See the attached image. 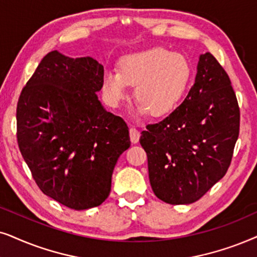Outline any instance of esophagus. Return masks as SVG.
Returning a JSON list of instances; mask_svg holds the SVG:
<instances>
[{"instance_id": "34e87169", "label": "esophagus", "mask_w": 257, "mask_h": 257, "mask_svg": "<svg viewBox=\"0 0 257 257\" xmlns=\"http://www.w3.org/2000/svg\"><path fill=\"white\" fill-rule=\"evenodd\" d=\"M129 135H131L132 143H138L140 140V136H141L140 132L136 128H134V126H132V128L129 129Z\"/></svg>"}]
</instances>
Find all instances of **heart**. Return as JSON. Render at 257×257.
Returning <instances> with one entry per match:
<instances>
[{"instance_id":"heart-1","label":"heart","mask_w":257,"mask_h":257,"mask_svg":"<svg viewBox=\"0 0 257 257\" xmlns=\"http://www.w3.org/2000/svg\"><path fill=\"white\" fill-rule=\"evenodd\" d=\"M193 67L186 55L161 47L123 56L117 69H107L102 76V91L111 107L128 96V84H135L138 115L168 114L180 103L189 87Z\"/></svg>"}]
</instances>
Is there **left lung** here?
Returning <instances> with one entry per match:
<instances>
[{
    "mask_svg": "<svg viewBox=\"0 0 257 257\" xmlns=\"http://www.w3.org/2000/svg\"><path fill=\"white\" fill-rule=\"evenodd\" d=\"M240 131L231 82L210 53L200 55L195 83L172 114L141 133L154 194L189 204L225 175Z\"/></svg>",
    "mask_w": 257,
    "mask_h": 257,
    "instance_id": "1",
    "label": "left lung"
}]
</instances>
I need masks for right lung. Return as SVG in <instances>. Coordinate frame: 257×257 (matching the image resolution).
I'll return each instance as SVG.
<instances>
[{"label": "right lung", "instance_id": "obj_1", "mask_svg": "<svg viewBox=\"0 0 257 257\" xmlns=\"http://www.w3.org/2000/svg\"><path fill=\"white\" fill-rule=\"evenodd\" d=\"M103 73L91 57L50 51L17 103V142L34 180L75 210L104 202L116 162L131 147L125 122L98 101Z\"/></svg>", "mask_w": 257, "mask_h": 257}]
</instances>
